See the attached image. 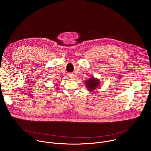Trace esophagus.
I'll return each instance as SVG.
<instances>
[{"label":"esophagus","mask_w":151,"mask_h":151,"mask_svg":"<svg viewBox=\"0 0 151 151\" xmlns=\"http://www.w3.org/2000/svg\"><path fill=\"white\" fill-rule=\"evenodd\" d=\"M68 76L69 77V78H71V79L73 78V74H72V73L68 74Z\"/></svg>","instance_id":"esophagus-1"}]
</instances>
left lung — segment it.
<instances>
[{
  "label": "left lung",
  "mask_w": 151,
  "mask_h": 151,
  "mask_svg": "<svg viewBox=\"0 0 151 151\" xmlns=\"http://www.w3.org/2000/svg\"><path fill=\"white\" fill-rule=\"evenodd\" d=\"M85 84L88 90L91 92L96 90V88L99 87L100 82L99 79L95 78H94V76H93L92 78H90L88 80L85 81Z\"/></svg>",
  "instance_id": "1"
}]
</instances>
